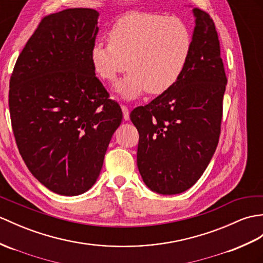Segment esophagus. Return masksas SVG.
<instances>
[{
    "instance_id": "34e87169",
    "label": "esophagus",
    "mask_w": 263,
    "mask_h": 263,
    "mask_svg": "<svg viewBox=\"0 0 263 263\" xmlns=\"http://www.w3.org/2000/svg\"><path fill=\"white\" fill-rule=\"evenodd\" d=\"M121 107H122V112H123V118H124V120H129L130 119V111H129V108H127V106L126 105H121Z\"/></svg>"
}]
</instances>
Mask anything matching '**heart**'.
Listing matches in <instances>:
<instances>
[{
  "instance_id": "heart-1",
  "label": "heart",
  "mask_w": 263,
  "mask_h": 263,
  "mask_svg": "<svg viewBox=\"0 0 263 263\" xmlns=\"http://www.w3.org/2000/svg\"><path fill=\"white\" fill-rule=\"evenodd\" d=\"M108 44L97 40L89 60L102 81L113 83L130 70L117 90L133 100L146 90L161 95L174 87L184 74L191 57L193 36L179 17L132 12L115 22L107 32Z\"/></svg>"
}]
</instances>
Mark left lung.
I'll return each instance as SVG.
<instances>
[{
  "label": "left lung",
  "instance_id": "1",
  "mask_svg": "<svg viewBox=\"0 0 263 263\" xmlns=\"http://www.w3.org/2000/svg\"><path fill=\"white\" fill-rule=\"evenodd\" d=\"M196 26L184 74L170 88L130 114L139 132L137 162L144 184L163 195L191 188L218 144L228 78L215 23L194 9Z\"/></svg>",
  "mask_w": 263,
  "mask_h": 263
}]
</instances>
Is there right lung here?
<instances>
[{"label": "right lung", "mask_w": 263, "mask_h": 263, "mask_svg": "<svg viewBox=\"0 0 263 263\" xmlns=\"http://www.w3.org/2000/svg\"><path fill=\"white\" fill-rule=\"evenodd\" d=\"M97 16L75 8L42 17L10 78L11 124L22 159L42 185L65 196L95 184L123 117L89 60Z\"/></svg>", "instance_id": "add662e5"}]
</instances>
